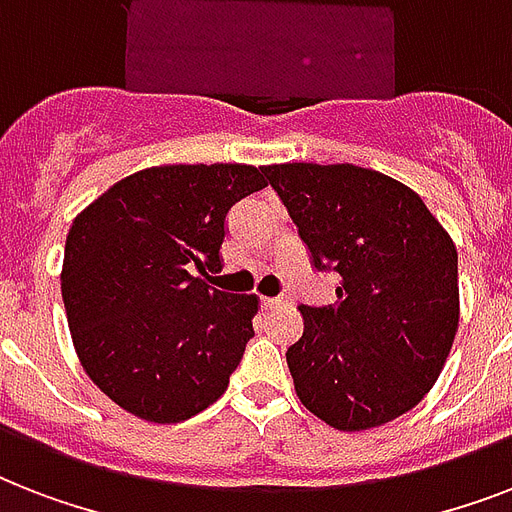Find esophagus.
Here are the masks:
<instances>
[{"instance_id": "obj_1", "label": "esophagus", "mask_w": 512, "mask_h": 512, "mask_svg": "<svg viewBox=\"0 0 512 512\" xmlns=\"http://www.w3.org/2000/svg\"><path fill=\"white\" fill-rule=\"evenodd\" d=\"M263 305L265 308H289V305H292V297L289 295H281V297H265L263 300Z\"/></svg>"}]
</instances>
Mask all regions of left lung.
<instances>
[{"mask_svg": "<svg viewBox=\"0 0 512 512\" xmlns=\"http://www.w3.org/2000/svg\"><path fill=\"white\" fill-rule=\"evenodd\" d=\"M319 271L340 273L337 300L300 305L303 337L287 364L297 398L337 430H369L420 404L460 324L457 247L425 201L356 164H268Z\"/></svg>", "mask_w": 512, "mask_h": 512, "instance_id": "obj_1", "label": "left lung"}]
</instances>
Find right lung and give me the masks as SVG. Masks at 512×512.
I'll return each mask as SVG.
<instances>
[{
	"mask_svg": "<svg viewBox=\"0 0 512 512\" xmlns=\"http://www.w3.org/2000/svg\"><path fill=\"white\" fill-rule=\"evenodd\" d=\"M252 164H162L74 217L60 292L84 372L124 412L183 422L223 396L255 335L257 295L209 287L225 217L265 188Z\"/></svg>",
	"mask_w": 512,
	"mask_h": 512,
	"instance_id": "obj_1",
	"label": "right lung"
}]
</instances>
